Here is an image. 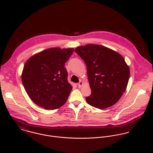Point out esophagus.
I'll use <instances>...</instances> for the list:
<instances>
[{"mask_svg":"<svg viewBox=\"0 0 153 153\" xmlns=\"http://www.w3.org/2000/svg\"><path fill=\"white\" fill-rule=\"evenodd\" d=\"M83 84H84V82L82 81H79V82L77 84L78 85V87L79 88H81L83 86Z\"/></svg>","mask_w":153,"mask_h":153,"instance_id":"34e87169","label":"esophagus"}]
</instances>
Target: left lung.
I'll return each instance as SVG.
<instances>
[{
    "instance_id": "8db88e82",
    "label": "left lung",
    "mask_w": 153,
    "mask_h": 153,
    "mask_svg": "<svg viewBox=\"0 0 153 153\" xmlns=\"http://www.w3.org/2000/svg\"><path fill=\"white\" fill-rule=\"evenodd\" d=\"M85 62L91 94L90 105L99 109L112 106L125 92L130 78L129 66L118 52L102 45L88 44L74 51Z\"/></svg>"
}]
</instances>
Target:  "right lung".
I'll use <instances>...</instances> for the list:
<instances>
[{
	"instance_id": "add662e5",
	"label": "right lung",
	"mask_w": 153,
	"mask_h": 153,
	"mask_svg": "<svg viewBox=\"0 0 153 153\" xmlns=\"http://www.w3.org/2000/svg\"><path fill=\"white\" fill-rule=\"evenodd\" d=\"M73 52V48H52L26 62L22 84L29 98L39 107L52 110L65 104L72 87L68 81L65 64Z\"/></svg>"
}]
</instances>
